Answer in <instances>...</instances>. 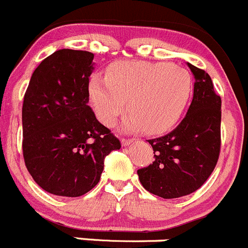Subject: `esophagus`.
<instances>
[{
	"label": "esophagus",
	"mask_w": 248,
	"mask_h": 248,
	"mask_svg": "<svg viewBox=\"0 0 248 248\" xmlns=\"http://www.w3.org/2000/svg\"><path fill=\"white\" fill-rule=\"evenodd\" d=\"M133 141H134L133 138H122V139H121V144H122V145H124V146L129 145V144L133 143Z\"/></svg>",
	"instance_id": "34e87169"
}]
</instances>
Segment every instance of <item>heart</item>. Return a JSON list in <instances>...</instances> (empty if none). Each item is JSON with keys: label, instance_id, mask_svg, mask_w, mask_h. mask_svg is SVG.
<instances>
[{"label": "heart", "instance_id": "1", "mask_svg": "<svg viewBox=\"0 0 248 248\" xmlns=\"http://www.w3.org/2000/svg\"><path fill=\"white\" fill-rule=\"evenodd\" d=\"M193 92V80L183 66L151 62H119L107 78L93 74L88 82L91 104L103 124L112 127L127 110L124 131L160 134L182 117Z\"/></svg>", "mask_w": 248, "mask_h": 248}]
</instances>
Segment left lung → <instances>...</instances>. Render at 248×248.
<instances>
[{"label": "left lung", "mask_w": 248, "mask_h": 248, "mask_svg": "<svg viewBox=\"0 0 248 248\" xmlns=\"http://www.w3.org/2000/svg\"><path fill=\"white\" fill-rule=\"evenodd\" d=\"M188 66L195 78L188 112L172 132L148 140L155 160L137 170L144 188L163 199L182 198L202 186L220 153L222 99L205 70Z\"/></svg>", "instance_id": "obj_1"}]
</instances>
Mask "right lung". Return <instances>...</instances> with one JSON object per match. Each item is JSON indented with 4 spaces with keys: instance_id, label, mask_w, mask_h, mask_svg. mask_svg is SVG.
<instances>
[{
    "instance_id": "1",
    "label": "right lung",
    "mask_w": 248,
    "mask_h": 248,
    "mask_svg": "<svg viewBox=\"0 0 248 248\" xmlns=\"http://www.w3.org/2000/svg\"><path fill=\"white\" fill-rule=\"evenodd\" d=\"M93 58L87 50H57L35 69L24 95V161L53 195H85L99 182L105 156L121 148L88 105Z\"/></svg>"
}]
</instances>
